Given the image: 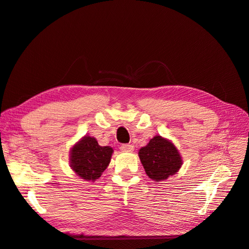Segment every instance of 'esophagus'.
Returning a JSON list of instances; mask_svg holds the SVG:
<instances>
[{"instance_id": "1", "label": "esophagus", "mask_w": 249, "mask_h": 249, "mask_svg": "<svg viewBox=\"0 0 249 249\" xmlns=\"http://www.w3.org/2000/svg\"><path fill=\"white\" fill-rule=\"evenodd\" d=\"M120 149L123 151H133L134 147H133V145H131V144H123L120 146Z\"/></svg>"}]
</instances>
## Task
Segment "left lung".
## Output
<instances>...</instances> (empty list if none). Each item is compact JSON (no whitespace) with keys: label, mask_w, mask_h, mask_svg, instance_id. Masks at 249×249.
Returning a JSON list of instances; mask_svg holds the SVG:
<instances>
[{"label":"left lung","mask_w":249,"mask_h":249,"mask_svg":"<svg viewBox=\"0 0 249 249\" xmlns=\"http://www.w3.org/2000/svg\"><path fill=\"white\" fill-rule=\"evenodd\" d=\"M139 157L146 174L155 181L167 179L178 172L182 164L175 145L160 135L154 136L148 144L142 147Z\"/></svg>","instance_id":"left-lung-1"}]
</instances>
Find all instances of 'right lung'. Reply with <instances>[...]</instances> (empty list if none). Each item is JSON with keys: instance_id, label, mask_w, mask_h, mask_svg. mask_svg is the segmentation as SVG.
Listing matches in <instances>:
<instances>
[{"instance_id": "1", "label": "right lung", "mask_w": 249, "mask_h": 249, "mask_svg": "<svg viewBox=\"0 0 249 249\" xmlns=\"http://www.w3.org/2000/svg\"><path fill=\"white\" fill-rule=\"evenodd\" d=\"M113 151L109 146H100L94 138L84 136L70 151L71 167L83 179L94 181L108 166Z\"/></svg>"}]
</instances>
